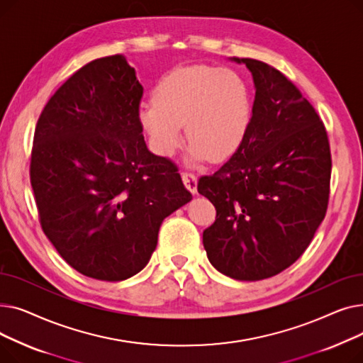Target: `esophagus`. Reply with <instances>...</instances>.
Instances as JSON below:
<instances>
[{
  "label": "esophagus",
  "mask_w": 363,
  "mask_h": 363,
  "mask_svg": "<svg viewBox=\"0 0 363 363\" xmlns=\"http://www.w3.org/2000/svg\"><path fill=\"white\" fill-rule=\"evenodd\" d=\"M182 182L191 194L197 193V177L189 172H182Z\"/></svg>",
  "instance_id": "obj_1"
}]
</instances>
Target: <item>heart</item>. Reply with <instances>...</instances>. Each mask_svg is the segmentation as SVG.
<instances>
[{
    "mask_svg": "<svg viewBox=\"0 0 363 363\" xmlns=\"http://www.w3.org/2000/svg\"><path fill=\"white\" fill-rule=\"evenodd\" d=\"M250 119V94L241 76L206 65L169 72L152 92V101L138 111L140 125L157 155H174L185 125L191 141L189 156L213 163L231 159L240 150Z\"/></svg>",
    "mask_w": 363,
    "mask_h": 363,
    "instance_id": "1",
    "label": "heart"
}]
</instances>
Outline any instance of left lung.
<instances>
[{
	"label": "left lung",
	"mask_w": 363,
	"mask_h": 363,
	"mask_svg": "<svg viewBox=\"0 0 363 363\" xmlns=\"http://www.w3.org/2000/svg\"><path fill=\"white\" fill-rule=\"evenodd\" d=\"M233 60L252 72L256 95L240 150L199 181L216 208L203 245L220 274L259 281L291 266L325 218L331 151L325 126L291 81L263 62Z\"/></svg>",
	"instance_id": "left-lung-1"
}]
</instances>
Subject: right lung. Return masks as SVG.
<instances>
[{"label":"right lung","mask_w":363,"mask_h":363,"mask_svg":"<svg viewBox=\"0 0 363 363\" xmlns=\"http://www.w3.org/2000/svg\"><path fill=\"white\" fill-rule=\"evenodd\" d=\"M143 91L125 55L103 57L74 72L36 123L30 185L43 231L94 279L144 269L163 219L193 199L177 164L145 145Z\"/></svg>","instance_id":"obj_1"}]
</instances>
